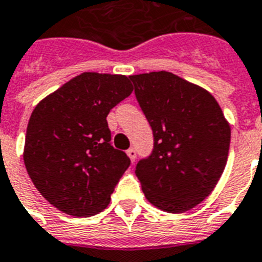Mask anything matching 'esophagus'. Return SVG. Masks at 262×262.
I'll return each instance as SVG.
<instances>
[{
    "label": "esophagus",
    "instance_id": "34e87169",
    "mask_svg": "<svg viewBox=\"0 0 262 262\" xmlns=\"http://www.w3.org/2000/svg\"><path fill=\"white\" fill-rule=\"evenodd\" d=\"M126 154H127V157L130 158L132 162H135V161H136V149L135 148H129L126 151Z\"/></svg>",
    "mask_w": 262,
    "mask_h": 262
}]
</instances>
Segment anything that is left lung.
I'll return each instance as SVG.
<instances>
[{"instance_id": "obj_1", "label": "left lung", "mask_w": 262, "mask_h": 262, "mask_svg": "<svg viewBox=\"0 0 262 262\" xmlns=\"http://www.w3.org/2000/svg\"><path fill=\"white\" fill-rule=\"evenodd\" d=\"M152 129L151 155L136 176L149 203L184 213L214 189L228 159L231 127L207 91L167 71L129 77Z\"/></svg>"}]
</instances>
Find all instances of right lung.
Instances as JSON below:
<instances>
[{
    "label": "right lung",
    "mask_w": 262,
    "mask_h": 262,
    "mask_svg": "<svg viewBox=\"0 0 262 262\" xmlns=\"http://www.w3.org/2000/svg\"><path fill=\"white\" fill-rule=\"evenodd\" d=\"M132 92L125 75L83 73L34 108L26 133V169L60 211L89 217L108 206L130 159L111 145L105 118Z\"/></svg>",
    "instance_id": "right-lung-1"
}]
</instances>
